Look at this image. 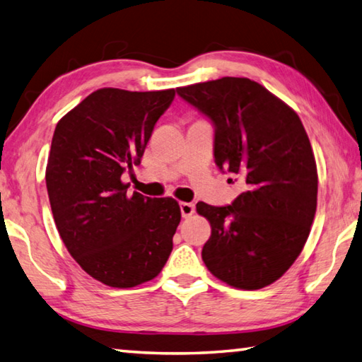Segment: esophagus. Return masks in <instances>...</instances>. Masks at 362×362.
<instances>
[{"label":"esophagus","mask_w":362,"mask_h":362,"mask_svg":"<svg viewBox=\"0 0 362 362\" xmlns=\"http://www.w3.org/2000/svg\"><path fill=\"white\" fill-rule=\"evenodd\" d=\"M181 208V214L182 217H190L195 213V204L194 203H187V202H181L180 203Z\"/></svg>","instance_id":"34e87169"}]
</instances>
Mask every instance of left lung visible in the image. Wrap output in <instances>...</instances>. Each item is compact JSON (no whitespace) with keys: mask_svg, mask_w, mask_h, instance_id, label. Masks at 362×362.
I'll return each instance as SVG.
<instances>
[{"mask_svg":"<svg viewBox=\"0 0 362 362\" xmlns=\"http://www.w3.org/2000/svg\"><path fill=\"white\" fill-rule=\"evenodd\" d=\"M176 93L214 122L216 163L245 187L228 206L197 203L211 225L203 262L233 288L268 287L301 254L315 216L318 175L308 132L290 105L250 78L222 77Z\"/></svg>","mask_w":362,"mask_h":362,"instance_id":"left-lung-1","label":"left lung"}]
</instances>
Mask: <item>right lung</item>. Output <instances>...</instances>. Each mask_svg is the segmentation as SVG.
Listing matches in <instances>:
<instances>
[{
    "mask_svg": "<svg viewBox=\"0 0 362 362\" xmlns=\"http://www.w3.org/2000/svg\"><path fill=\"white\" fill-rule=\"evenodd\" d=\"M173 98V88H100L54 127L45 168L54 223L80 268L108 287L153 281L172 254L178 202L129 194L121 175L139 165Z\"/></svg>",
    "mask_w": 362,
    "mask_h": 362,
    "instance_id": "add662e5",
    "label": "right lung"
}]
</instances>
